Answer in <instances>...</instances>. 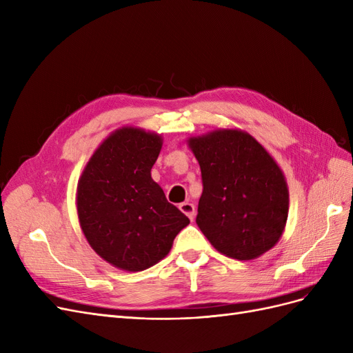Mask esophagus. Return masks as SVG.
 <instances>
[{"mask_svg": "<svg viewBox=\"0 0 353 353\" xmlns=\"http://www.w3.org/2000/svg\"><path fill=\"white\" fill-rule=\"evenodd\" d=\"M179 210L183 212L184 215H187V216L190 218V221H193V219H194V215H196V206L193 205V203H190V201L181 203V205H179Z\"/></svg>", "mask_w": 353, "mask_h": 353, "instance_id": "obj_1", "label": "esophagus"}]
</instances>
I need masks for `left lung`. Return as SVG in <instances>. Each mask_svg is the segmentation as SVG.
I'll list each match as a JSON object with an SVG mask.
<instances>
[{"label":"left lung","mask_w":353,"mask_h":353,"mask_svg":"<svg viewBox=\"0 0 353 353\" xmlns=\"http://www.w3.org/2000/svg\"><path fill=\"white\" fill-rule=\"evenodd\" d=\"M201 170L196 222L222 254L250 261L279 243L288 215L283 170L252 135L216 130L188 140Z\"/></svg>","instance_id":"1"}]
</instances>
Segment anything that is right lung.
Returning a JSON list of instances; mask_svg holds the SVG:
<instances>
[{
  "mask_svg": "<svg viewBox=\"0 0 353 353\" xmlns=\"http://www.w3.org/2000/svg\"><path fill=\"white\" fill-rule=\"evenodd\" d=\"M162 137L125 126L100 144L78 183L83 236L116 268L138 272L162 261L190 219L152 178Z\"/></svg>",
  "mask_w": 353,
  "mask_h": 353,
  "instance_id": "right-lung-1",
  "label": "right lung"
}]
</instances>
